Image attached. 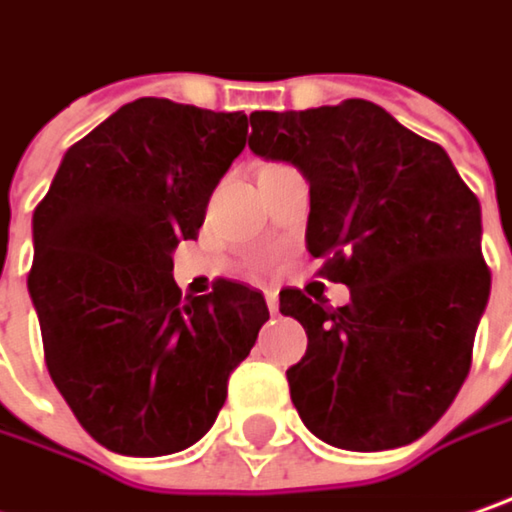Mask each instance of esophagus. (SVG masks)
I'll return each instance as SVG.
<instances>
[{
  "label": "esophagus",
  "instance_id": "1",
  "mask_svg": "<svg viewBox=\"0 0 512 512\" xmlns=\"http://www.w3.org/2000/svg\"><path fill=\"white\" fill-rule=\"evenodd\" d=\"M266 304H269V313H272V316H278L281 301H278V292H275V289H266Z\"/></svg>",
  "mask_w": 512,
  "mask_h": 512
}]
</instances>
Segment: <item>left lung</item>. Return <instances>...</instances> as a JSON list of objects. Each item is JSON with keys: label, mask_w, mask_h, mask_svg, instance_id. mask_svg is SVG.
<instances>
[{"label": "left lung", "mask_w": 512, "mask_h": 512, "mask_svg": "<svg viewBox=\"0 0 512 512\" xmlns=\"http://www.w3.org/2000/svg\"><path fill=\"white\" fill-rule=\"evenodd\" d=\"M249 147L307 176V249L350 289L339 310L281 292L307 330L286 371L304 426L350 452L423 437L464 385L490 298L478 199L440 144L359 98L255 112Z\"/></svg>", "instance_id": "1"}]
</instances>
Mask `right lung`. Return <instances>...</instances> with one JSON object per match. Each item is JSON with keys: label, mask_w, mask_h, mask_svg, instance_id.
Masks as SVG:
<instances>
[{"label": "right lung", "mask_w": 512, "mask_h": 512, "mask_svg": "<svg viewBox=\"0 0 512 512\" xmlns=\"http://www.w3.org/2000/svg\"><path fill=\"white\" fill-rule=\"evenodd\" d=\"M249 121L138 98L66 150L34 211L28 292L48 374L118 455L194 446L269 318L252 286L220 278L208 295H182L173 281V249L199 234Z\"/></svg>", "instance_id": "obj_1"}]
</instances>
